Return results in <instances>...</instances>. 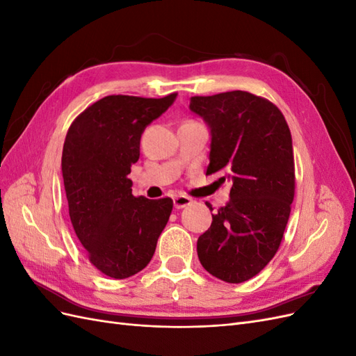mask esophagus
Returning <instances> with one entry per match:
<instances>
[{
	"label": "esophagus",
	"instance_id": "1",
	"mask_svg": "<svg viewBox=\"0 0 356 356\" xmlns=\"http://www.w3.org/2000/svg\"><path fill=\"white\" fill-rule=\"evenodd\" d=\"M191 203H193V199L187 197V196H175L174 197V207L177 209H182V208H186V207H190Z\"/></svg>",
	"mask_w": 356,
	"mask_h": 356
}]
</instances>
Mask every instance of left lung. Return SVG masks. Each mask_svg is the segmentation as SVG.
I'll return each mask as SVG.
<instances>
[{
    "label": "left lung",
    "instance_id": "obj_1",
    "mask_svg": "<svg viewBox=\"0 0 356 356\" xmlns=\"http://www.w3.org/2000/svg\"><path fill=\"white\" fill-rule=\"evenodd\" d=\"M190 111L211 131L207 175L225 170L233 182L230 200L199 236V260L212 276L241 284L281 245L296 188L293 138L276 105L243 90L193 96Z\"/></svg>",
    "mask_w": 356,
    "mask_h": 356
}]
</instances>
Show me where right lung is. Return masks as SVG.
Segmentation results:
<instances>
[{
  "label": "right lung",
  "mask_w": 356,
  "mask_h": 356,
  "mask_svg": "<svg viewBox=\"0 0 356 356\" xmlns=\"http://www.w3.org/2000/svg\"><path fill=\"white\" fill-rule=\"evenodd\" d=\"M165 98L105 96L68 129L62 177L72 227L90 263L114 279L134 276L152 260L174 202L132 195L131 166L145 127L175 102Z\"/></svg>",
  "instance_id": "obj_1"
}]
</instances>
